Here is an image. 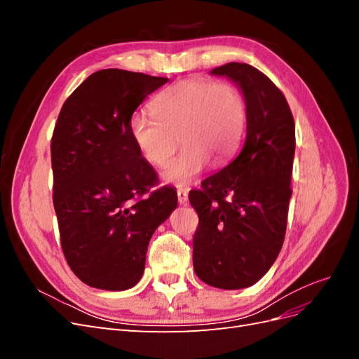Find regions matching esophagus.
I'll list each match as a JSON object with an SVG mask.
<instances>
[{"label": "esophagus", "instance_id": "obj_1", "mask_svg": "<svg viewBox=\"0 0 359 359\" xmlns=\"http://www.w3.org/2000/svg\"><path fill=\"white\" fill-rule=\"evenodd\" d=\"M177 194H178V202H180L181 205H186V203L189 202V193H187L186 190L180 189V190L177 191Z\"/></svg>", "mask_w": 359, "mask_h": 359}]
</instances>
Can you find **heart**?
I'll use <instances>...</instances> for the list:
<instances>
[{"mask_svg":"<svg viewBox=\"0 0 359 359\" xmlns=\"http://www.w3.org/2000/svg\"><path fill=\"white\" fill-rule=\"evenodd\" d=\"M153 112L154 116H133L130 133L156 168H165L184 144L163 173L166 182L178 187L196 178L208 158L215 165L229 160L241 145L248 119L247 100L238 86L206 78L173 83L154 100Z\"/></svg>","mask_w":359,"mask_h":359,"instance_id":"obj_1","label":"heart"}]
</instances>
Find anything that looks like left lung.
Masks as SVG:
<instances>
[{
  "label": "left lung",
  "instance_id": "8db88e82",
  "mask_svg": "<svg viewBox=\"0 0 359 359\" xmlns=\"http://www.w3.org/2000/svg\"><path fill=\"white\" fill-rule=\"evenodd\" d=\"M211 74L241 88L247 136L241 153L189 194L199 215L193 268L206 285L244 289L268 273L285 241L295 121L283 93L250 64L227 62Z\"/></svg>",
  "mask_w": 359,
  "mask_h": 359
}]
</instances>
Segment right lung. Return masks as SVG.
I'll use <instances>...</instances> for the list:
<instances>
[{
  "label": "right lung",
  "instance_id": "obj_1",
  "mask_svg": "<svg viewBox=\"0 0 359 359\" xmlns=\"http://www.w3.org/2000/svg\"><path fill=\"white\" fill-rule=\"evenodd\" d=\"M168 81L104 69L61 107L50 140L53 208L67 264L91 287H133L151 236L178 205L170 187L149 193L157 173L130 133L133 112Z\"/></svg>",
  "mask_w": 359,
  "mask_h": 359
}]
</instances>
